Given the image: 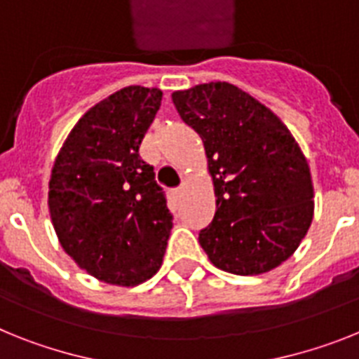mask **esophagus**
I'll use <instances>...</instances> for the list:
<instances>
[{
	"instance_id": "esophagus-1",
	"label": "esophagus",
	"mask_w": 359,
	"mask_h": 359,
	"mask_svg": "<svg viewBox=\"0 0 359 359\" xmlns=\"http://www.w3.org/2000/svg\"><path fill=\"white\" fill-rule=\"evenodd\" d=\"M184 189H186V186H184V184H182V186H180V188L171 189V195H173V197H175V198H179L180 195H182V193H184Z\"/></svg>"
}]
</instances>
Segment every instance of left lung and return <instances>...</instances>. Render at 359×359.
<instances>
[{"label": "left lung", "instance_id": "left-lung-1", "mask_svg": "<svg viewBox=\"0 0 359 359\" xmlns=\"http://www.w3.org/2000/svg\"><path fill=\"white\" fill-rule=\"evenodd\" d=\"M204 142L217 211L198 235L218 269L264 274L292 257L309 231L314 188L289 128L258 99L213 81L171 93Z\"/></svg>", "mask_w": 359, "mask_h": 359}]
</instances>
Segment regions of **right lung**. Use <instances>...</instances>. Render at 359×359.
Returning <instances> with one entry per match:
<instances>
[{"label":"right lung","mask_w":359,"mask_h":359,"mask_svg":"<svg viewBox=\"0 0 359 359\" xmlns=\"http://www.w3.org/2000/svg\"><path fill=\"white\" fill-rule=\"evenodd\" d=\"M161 101L158 88L135 85L99 101L72 128L50 175L59 244L81 269L111 285L151 278L173 227L154 168L139 157Z\"/></svg>","instance_id":"right-lung-1"}]
</instances>
